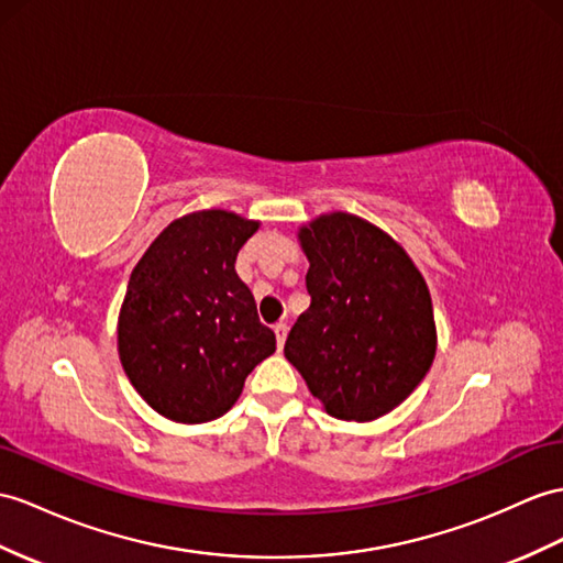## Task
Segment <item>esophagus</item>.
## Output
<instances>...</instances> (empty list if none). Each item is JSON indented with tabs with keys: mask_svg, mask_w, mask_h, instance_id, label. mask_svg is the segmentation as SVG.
Segmentation results:
<instances>
[{
	"mask_svg": "<svg viewBox=\"0 0 563 563\" xmlns=\"http://www.w3.org/2000/svg\"><path fill=\"white\" fill-rule=\"evenodd\" d=\"M286 332H289V327H286L284 322H277L274 324V336H277V346L282 349L284 341H286Z\"/></svg>",
	"mask_w": 563,
	"mask_h": 563,
	"instance_id": "esophagus-1",
	"label": "esophagus"
}]
</instances>
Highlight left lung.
Here are the masks:
<instances>
[{"mask_svg":"<svg viewBox=\"0 0 563 563\" xmlns=\"http://www.w3.org/2000/svg\"><path fill=\"white\" fill-rule=\"evenodd\" d=\"M310 308L284 355L339 420L367 422L408 399L434 361L432 298L413 260L389 234L349 212L298 231Z\"/></svg>","mask_w":563,"mask_h":563,"instance_id":"obj_1","label":"left lung"}]
</instances>
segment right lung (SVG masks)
Here are the masks:
<instances>
[{
	"mask_svg": "<svg viewBox=\"0 0 563 563\" xmlns=\"http://www.w3.org/2000/svg\"><path fill=\"white\" fill-rule=\"evenodd\" d=\"M257 227L227 210L190 212L133 267L119 312V358L159 416L188 424L224 416L253 367L277 349L236 274V255Z\"/></svg>",
	"mask_w": 563,
	"mask_h": 563,
	"instance_id": "obj_1",
	"label": "right lung"
}]
</instances>
